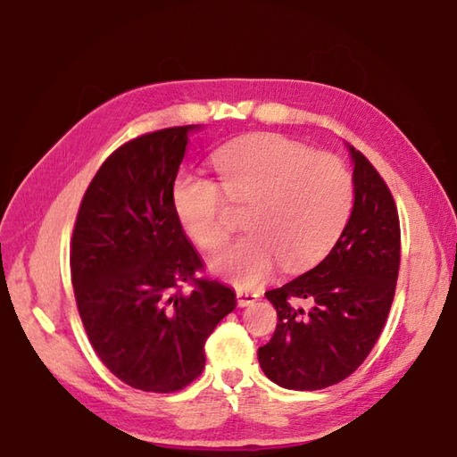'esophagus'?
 <instances>
[{
	"instance_id": "34e87169",
	"label": "esophagus",
	"mask_w": 457,
	"mask_h": 457,
	"mask_svg": "<svg viewBox=\"0 0 457 457\" xmlns=\"http://www.w3.org/2000/svg\"><path fill=\"white\" fill-rule=\"evenodd\" d=\"M237 304L239 306H249L253 304L255 300L259 298V293H253V290H237Z\"/></svg>"
}]
</instances>
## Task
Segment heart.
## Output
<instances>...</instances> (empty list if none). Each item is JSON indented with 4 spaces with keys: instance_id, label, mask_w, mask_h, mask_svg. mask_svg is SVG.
Instances as JSON below:
<instances>
[{
    "instance_id": "obj_1",
    "label": "heart",
    "mask_w": 457,
    "mask_h": 457,
    "mask_svg": "<svg viewBox=\"0 0 457 457\" xmlns=\"http://www.w3.org/2000/svg\"><path fill=\"white\" fill-rule=\"evenodd\" d=\"M220 187L184 169L172 182V206L187 236L202 249H218L231 234L228 202L247 206L244 237L221 249L212 269L237 287H255L283 269L316 263L347 223L353 182L334 154H316L283 135H253L212 154Z\"/></svg>"
}]
</instances>
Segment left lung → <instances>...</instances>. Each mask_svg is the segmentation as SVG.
<instances>
[{"label": "left lung", "instance_id": "8db88e82", "mask_svg": "<svg viewBox=\"0 0 457 457\" xmlns=\"http://www.w3.org/2000/svg\"><path fill=\"white\" fill-rule=\"evenodd\" d=\"M349 151L355 202L342 236L322 263L265 293L278 322L257 357L285 389L318 391L352 375L371 353L395 298L399 212L365 154Z\"/></svg>", "mask_w": 457, "mask_h": 457}]
</instances>
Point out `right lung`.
I'll return each mask as SVG.
<instances>
[{
    "label": "right lung",
    "mask_w": 457,
    "mask_h": 457,
    "mask_svg": "<svg viewBox=\"0 0 457 457\" xmlns=\"http://www.w3.org/2000/svg\"><path fill=\"white\" fill-rule=\"evenodd\" d=\"M192 129L145 133L115 149L72 231L74 298L94 352L147 393L190 385L206 363V339L237 306L229 287L198 277L204 263L174 213L172 182Z\"/></svg>",
    "instance_id": "1"
}]
</instances>
